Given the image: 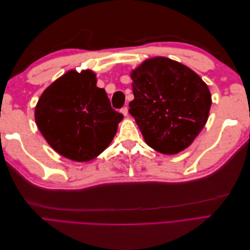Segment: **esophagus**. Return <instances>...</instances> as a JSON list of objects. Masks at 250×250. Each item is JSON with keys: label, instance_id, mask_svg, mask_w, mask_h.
I'll return each instance as SVG.
<instances>
[{"label": "esophagus", "instance_id": "1", "mask_svg": "<svg viewBox=\"0 0 250 250\" xmlns=\"http://www.w3.org/2000/svg\"><path fill=\"white\" fill-rule=\"evenodd\" d=\"M121 112H122L123 113V115H124V117H126L127 115H128V108L125 106V107H123L122 109H121Z\"/></svg>", "mask_w": 250, "mask_h": 250}]
</instances>
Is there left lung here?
Here are the masks:
<instances>
[{
    "mask_svg": "<svg viewBox=\"0 0 250 250\" xmlns=\"http://www.w3.org/2000/svg\"><path fill=\"white\" fill-rule=\"evenodd\" d=\"M130 77L129 112L147 145L167 155L187 149L208 122L207 83L188 66L163 56L144 60Z\"/></svg>",
    "mask_w": 250,
    "mask_h": 250,
    "instance_id": "1",
    "label": "left lung"
}]
</instances>
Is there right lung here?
Instances as JSON below:
<instances>
[{
	"instance_id": "1",
	"label": "right lung",
	"mask_w": 250,
	"mask_h": 250,
	"mask_svg": "<svg viewBox=\"0 0 250 250\" xmlns=\"http://www.w3.org/2000/svg\"><path fill=\"white\" fill-rule=\"evenodd\" d=\"M35 123L57 153L74 162H89L113 140L123 115L110 106L92 70L67 71L43 90Z\"/></svg>"
}]
</instances>
